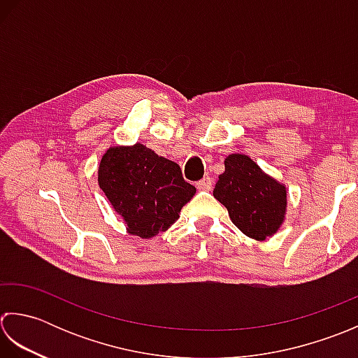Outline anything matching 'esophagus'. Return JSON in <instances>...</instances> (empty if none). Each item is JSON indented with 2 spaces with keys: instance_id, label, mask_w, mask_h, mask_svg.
<instances>
[{
  "instance_id": "obj_1",
  "label": "esophagus",
  "mask_w": 358,
  "mask_h": 358,
  "mask_svg": "<svg viewBox=\"0 0 358 358\" xmlns=\"http://www.w3.org/2000/svg\"><path fill=\"white\" fill-rule=\"evenodd\" d=\"M196 187H198V189H211L213 188V180H211V178H203L196 184Z\"/></svg>"
}]
</instances>
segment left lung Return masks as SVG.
<instances>
[{"instance_id":"1","label":"left lung","mask_w":358,"mask_h":358,"mask_svg":"<svg viewBox=\"0 0 358 358\" xmlns=\"http://www.w3.org/2000/svg\"><path fill=\"white\" fill-rule=\"evenodd\" d=\"M213 196L229 210L231 222L258 241L272 236L286 213V188L244 155L225 159V171L220 174Z\"/></svg>"}]
</instances>
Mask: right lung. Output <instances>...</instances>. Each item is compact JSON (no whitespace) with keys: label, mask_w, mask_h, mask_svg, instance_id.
Returning a JSON list of instances; mask_svg holds the SVG:
<instances>
[{"label":"right lung","mask_w":358,"mask_h":358,"mask_svg":"<svg viewBox=\"0 0 358 358\" xmlns=\"http://www.w3.org/2000/svg\"><path fill=\"white\" fill-rule=\"evenodd\" d=\"M99 185L131 235L151 238L179 217L196 193L180 166L136 143L109 148L100 160Z\"/></svg>","instance_id":"obj_1"}]
</instances>
